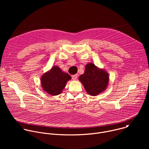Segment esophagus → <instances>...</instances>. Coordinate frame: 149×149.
Segmentation results:
<instances>
[{
    "instance_id": "34e87169",
    "label": "esophagus",
    "mask_w": 149,
    "mask_h": 149,
    "mask_svg": "<svg viewBox=\"0 0 149 149\" xmlns=\"http://www.w3.org/2000/svg\"><path fill=\"white\" fill-rule=\"evenodd\" d=\"M77 77H78V75L77 74H75V75H72V79L73 80H76L77 79Z\"/></svg>"
}]
</instances>
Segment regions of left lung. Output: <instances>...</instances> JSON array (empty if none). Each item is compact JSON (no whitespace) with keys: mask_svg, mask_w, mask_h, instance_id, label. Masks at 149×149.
I'll return each mask as SVG.
<instances>
[{"mask_svg":"<svg viewBox=\"0 0 149 149\" xmlns=\"http://www.w3.org/2000/svg\"><path fill=\"white\" fill-rule=\"evenodd\" d=\"M79 80L88 94L95 96L107 88L109 75L105 70L98 68L93 63H88L86 65L84 73L79 77Z\"/></svg>","mask_w":149,"mask_h":149,"instance_id":"obj_1","label":"left lung"}]
</instances>
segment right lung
<instances>
[{"label":"right lung","instance_id":"right-lung-1","mask_svg":"<svg viewBox=\"0 0 149 149\" xmlns=\"http://www.w3.org/2000/svg\"><path fill=\"white\" fill-rule=\"evenodd\" d=\"M71 76L57 66H54L40 77L41 87L51 95L60 94L66 86Z\"/></svg>","mask_w":149,"mask_h":149}]
</instances>
